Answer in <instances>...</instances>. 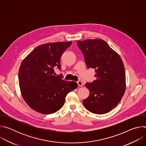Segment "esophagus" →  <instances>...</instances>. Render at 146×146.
<instances>
[{"mask_svg":"<svg viewBox=\"0 0 146 146\" xmlns=\"http://www.w3.org/2000/svg\"><path fill=\"white\" fill-rule=\"evenodd\" d=\"M77 84H78V86L79 87H82V86H83V84H82V81H77Z\"/></svg>","mask_w":146,"mask_h":146,"instance_id":"esophagus-1","label":"esophagus"}]
</instances>
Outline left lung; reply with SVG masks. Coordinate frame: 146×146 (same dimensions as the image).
<instances>
[{
	"mask_svg": "<svg viewBox=\"0 0 146 146\" xmlns=\"http://www.w3.org/2000/svg\"><path fill=\"white\" fill-rule=\"evenodd\" d=\"M88 68H94L96 80L86 83L90 96L82 102L86 109L96 114L117 106L125 91V72L119 55L101 39L77 41Z\"/></svg>",
	"mask_w": 146,
	"mask_h": 146,
	"instance_id": "left-lung-1",
	"label": "left lung"
}]
</instances>
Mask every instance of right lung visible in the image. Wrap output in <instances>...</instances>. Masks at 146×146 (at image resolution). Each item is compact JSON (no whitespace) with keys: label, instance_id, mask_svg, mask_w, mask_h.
Here are the masks:
<instances>
[{"label":"right lung","instance_id":"1","mask_svg":"<svg viewBox=\"0 0 146 146\" xmlns=\"http://www.w3.org/2000/svg\"><path fill=\"white\" fill-rule=\"evenodd\" d=\"M69 42L44 44L36 47L22 62L18 72L19 88L23 99L33 110L44 114L59 110L67 94L77 87L73 81L55 75L60 70V58L72 44Z\"/></svg>","mask_w":146,"mask_h":146}]
</instances>
